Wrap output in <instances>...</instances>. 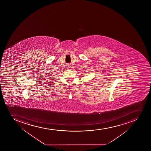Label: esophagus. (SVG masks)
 Instances as JSON below:
<instances>
[{"label":"esophagus","mask_w":151,"mask_h":151,"mask_svg":"<svg viewBox=\"0 0 151 151\" xmlns=\"http://www.w3.org/2000/svg\"><path fill=\"white\" fill-rule=\"evenodd\" d=\"M69 67V66H68V67Z\"/></svg>","instance_id":"esophagus-1"}]
</instances>
